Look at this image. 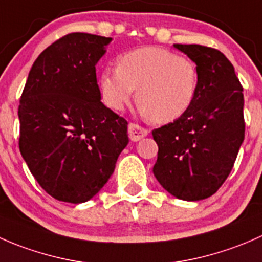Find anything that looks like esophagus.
<instances>
[{
    "label": "esophagus",
    "instance_id": "1",
    "mask_svg": "<svg viewBox=\"0 0 262 262\" xmlns=\"http://www.w3.org/2000/svg\"><path fill=\"white\" fill-rule=\"evenodd\" d=\"M128 133H129V138L132 139L133 142L139 141L143 137H146L148 134V130L146 128H142L141 125L136 123H130L128 126Z\"/></svg>",
    "mask_w": 262,
    "mask_h": 262
}]
</instances>
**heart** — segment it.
<instances>
[{
	"label": "heart",
	"mask_w": 262,
	"mask_h": 262,
	"mask_svg": "<svg viewBox=\"0 0 262 262\" xmlns=\"http://www.w3.org/2000/svg\"><path fill=\"white\" fill-rule=\"evenodd\" d=\"M198 82L199 72L190 58L158 47H143L121 54L118 67L105 68L99 83L110 109L123 110L137 90L142 115L166 124L190 109Z\"/></svg>",
	"instance_id": "obj_1"
}]
</instances>
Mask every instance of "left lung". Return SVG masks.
Returning <instances> with one entry per match:
<instances>
[{"label": "left lung", "mask_w": 262, "mask_h": 262, "mask_svg": "<svg viewBox=\"0 0 262 262\" xmlns=\"http://www.w3.org/2000/svg\"><path fill=\"white\" fill-rule=\"evenodd\" d=\"M173 47L195 62L199 82L190 109L152 132L158 146L153 173L171 195L196 202L215 194L233 168L245 139L244 89L219 50Z\"/></svg>", "instance_id": "1"}]
</instances>
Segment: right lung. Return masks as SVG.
Masks as SVG:
<instances>
[{
	"label": "right lung",
	"mask_w": 262,
	"mask_h": 262,
	"mask_svg": "<svg viewBox=\"0 0 262 262\" xmlns=\"http://www.w3.org/2000/svg\"><path fill=\"white\" fill-rule=\"evenodd\" d=\"M112 38L67 34L34 62L18 105V147L54 199L80 204L102 189L128 144V121L101 102L96 63Z\"/></svg>",
	"instance_id": "obj_1"
}]
</instances>
